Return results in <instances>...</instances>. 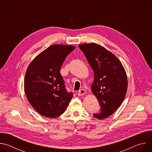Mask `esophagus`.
<instances>
[{"instance_id":"1","label":"esophagus","mask_w":152,"mask_h":152,"mask_svg":"<svg viewBox=\"0 0 152 152\" xmlns=\"http://www.w3.org/2000/svg\"><path fill=\"white\" fill-rule=\"evenodd\" d=\"M86 93V91L85 90H80L79 93H78V96H83Z\"/></svg>"}]
</instances>
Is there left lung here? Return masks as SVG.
Listing matches in <instances>:
<instances>
[{
  "instance_id": "obj_1",
  "label": "left lung",
  "mask_w": 152,
  "mask_h": 152,
  "mask_svg": "<svg viewBox=\"0 0 152 152\" xmlns=\"http://www.w3.org/2000/svg\"><path fill=\"white\" fill-rule=\"evenodd\" d=\"M94 72L91 91L101 107L99 114L103 120L111 115L123 103L127 89L126 71L119 59L102 46L90 43L79 45Z\"/></svg>"
}]
</instances>
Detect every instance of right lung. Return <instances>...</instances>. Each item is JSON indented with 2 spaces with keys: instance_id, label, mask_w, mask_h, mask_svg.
Instances as JSON below:
<instances>
[{
  "instance_id": "right-lung-1",
  "label": "right lung",
  "mask_w": 152,
  "mask_h": 152,
  "mask_svg": "<svg viewBox=\"0 0 152 152\" xmlns=\"http://www.w3.org/2000/svg\"><path fill=\"white\" fill-rule=\"evenodd\" d=\"M75 48L53 45L37 56L25 77L26 97L41 115L54 118L62 114L73 97L67 92L60 70L67 56Z\"/></svg>"
}]
</instances>
